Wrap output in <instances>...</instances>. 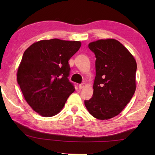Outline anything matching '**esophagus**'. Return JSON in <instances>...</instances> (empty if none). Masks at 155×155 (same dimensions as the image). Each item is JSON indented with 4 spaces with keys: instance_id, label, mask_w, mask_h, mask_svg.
I'll return each instance as SVG.
<instances>
[{
    "instance_id": "esophagus-1",
    "label": "esophagus",
    "mask_w": 155,
    "mask_h": 155,
    "mask_svg": "<svg viewBox=\"0 0 155 155\" xmlns=\"http://www.w3.org/2000/svg\"><path fill=\"white\" fill-rule=\"evenodd\" d=\"M85 83H81V84H80L79 85V86H78V87H79V89L80 90H81V89H83V88H84L85 87Z\"/></svg>"
}]
</instances>
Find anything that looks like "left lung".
I'll return each instance as SVG.
<instances>
[{
    "label": "left lung",
    "instance_id": "8db88e82",
    "mask_svg": "<svg viewBox=\"0 0 155 155\" xmlns=\"http://www.w3.org/2000/svg\"><path fill=\"white\" fill-rule=\"evenodd\" d=\"M96 56L92 98L85 105L93 117L111 119L122 112L136 90L137 63L128 49L114 39L89 44Z\"/></svg>",
    "mask_w": 155,
    "mask_h": 155
}]
</instances>
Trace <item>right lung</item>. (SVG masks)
<instances>
[{"instance_id": "1", "label": "right lung", "mask_w": 155, "mask_h": 155, "mask_svg": "<svg viewBox=\"0 0 155 155\" xmlns=\"http://www.w3.org/2000/svg\"><path fill=\"white\" fill-rule=\"evenodd\" d=\"M81 46L79 41L43 40L33 43L23 54L18 83L27 103L41 116L59 114L74 91L68 78V61Z\"/></svg>"}]
</instances>
